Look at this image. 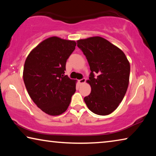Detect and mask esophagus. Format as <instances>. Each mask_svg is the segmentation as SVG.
<instances>
[{"label": "esophagus", "instance_id": "34e87169", "mask_svg": "<svg viewBox=\"0 0 156 156\" xmlns=\"http://www.w3.org/2000/svg\"><path fill=\"white\" fill-rule=\"evenodd\" d=\"M85 81H86V79L85 78H83V79H80V80H78V83H80V84H84V83H85Z\"/></svg>", "mask_w": 156, "mask_h": 156}]
</instances>
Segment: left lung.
I'll return each instance as SVG.
<instances>
[{
  "label": "left lung",
  "mask_w": 156,
  "mask_h": 156,
  "mask_svg": "<svg viewBox=\"0 0 156 156\" xmlns=\"http://www.w3.org/2000/svg\"><path fill=\"white\" fill-rule=\"evenodd\" d=\"M77 45L86 56L91 70L87 83L91 91L84 98V102L96 114L109 115L119 106L127 90L129 60L122 50L100 36L80 39Z\"/></svg>",
  "instance_id": "8db88e82"
}]
</instances>
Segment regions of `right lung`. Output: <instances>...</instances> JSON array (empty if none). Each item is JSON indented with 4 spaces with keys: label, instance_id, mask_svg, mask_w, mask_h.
Returning a JSON list of instances; mask_svg holds the SVG:
<instances>
[{
    "label": "right lung",
    "instance_id": "add662e5",
    "mask_svg": "<svg viewBox=\"0 0 156 156\" xmlns=\"http://www.w3.org/2000/svg\"><path fill=\"white\" fill-rule=\"evenodd\" d=\"M76 45L74 41L49 37L31 50L25 60L23 76L26 89L47 114L64 113L75 93L76 80L65 76V70Z\"/></svg>",
    "mask_w": 156,
    "mask_h": 156
}]
</instances>
